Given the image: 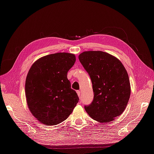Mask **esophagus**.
Listing matches in <instances>:
<instances>
[{
  "instance_id": "1",
  "label": "esophagus",
  "mask_w": 154,
  "mask_h": 154,
  "mask_svg": "<svg viewBox=\"0 0 154 154\" xmlns=\"http://www.w3.org/2000/svg\"><path fill=\"white\" fill-rule=\"evenodd\" d=\"M76 92H77V94H78V97L80 98V91H77Z\"/></svg>"
}]
</instances>
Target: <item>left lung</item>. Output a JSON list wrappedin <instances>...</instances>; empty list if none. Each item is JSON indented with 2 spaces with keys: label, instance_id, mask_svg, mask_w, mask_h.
Wrapping results in <instances>:
<instances>
[{
  "label": "left lung",
  "instance_id": "8db88e82",
  "mask_svg": "<svg viewBox=\"0 0 154 154\" xmlns=\"http://www.w3.org/2000/svg\"><path fill=\"white\" fill-rule=\"evenodd\" d=\"M78 58L91 78L94 99L85 109L100 123L112 121L125 111L131 94L128 74L117 57L102 51H86Z\"/></svg>",
  "mask_w": 154,
  "mask_h": 154
}]
</instances>
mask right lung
<instances>
[{
    "label": "right lung",
    "mask_w": 154,
    "mask_h": 154,
    "mask_svg": "<svg viewBox=\"0 0 154 154\" xmlns=\"http://www.w3.org/2000/svg\"><path fill=\"white\" fill-rule=\"evenodd\" d=\"M76 62L73 54L62 52L40 57L31 66L25 80V97L33 117L46 125L63 122L79 98L71 88L67 73Z\"/></svg>",
    "instance_id": "obj_1"
}]
</instances>
